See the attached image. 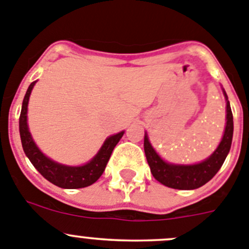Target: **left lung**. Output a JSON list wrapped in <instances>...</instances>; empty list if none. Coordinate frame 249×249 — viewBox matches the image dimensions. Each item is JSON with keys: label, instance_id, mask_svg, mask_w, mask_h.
Wrapping results in <instances>:
<instances>
[{"label": "left lung", "instance_id": "1", "mask_svg": "<svg viewBox=\"0 0 249 249\" xmlns=\"http://www.w3.org/2000/svg\"><path fill=\"white\" fill-rule=\"evenodd\" d=\"M226 99V126L221 142L211 155L201 162L191 165L167 162L152 147L149 136L145 133L144 150L152 176L160 183L176 190L198 189L213 178L225 162L230 152L233 138V115L225 89H222Z\"/></svg>", "mask_w": 249, "mask_h": 249}]
</instances>
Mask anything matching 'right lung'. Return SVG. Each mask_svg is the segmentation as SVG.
Here are the masks:
<instances>
[{"instance_id":"obj_1","label":"right lung","mask_w":249,"mask_h":249,"mask_svg":"<svg viewBox=\"0 0 249 249\" xmlns=\"http://www.w3.org/2000/svg\"><path fill=\"white\" fill-rule=\"evenodd\" d=\"M36 83H37V80L31 83V86L27 89L23 103H22L21 115H19V135H21L22 147H23L24 154H26L27 158L30 159L37 171L44 178H47L49 182H52L53 185L58 186V187H62V189H82V187L93 185L104 172L114 147L123 138L125 131H120V133L114 134V135H110L109 138L105 139L104 144L97 152V155L84 165L69 166V165H63V163H59L52 159H49L48 156L44 155L35 142L30 129H28V123H27L28 102H30L31 93H32V89Z\"/></svg>"}]
</instances>
